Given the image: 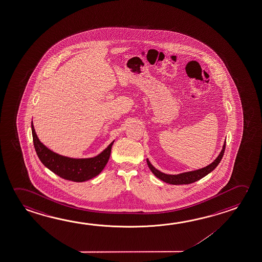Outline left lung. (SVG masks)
<instances>
[{
  "mask_svg": "<svg viewBox=\"0 0 262 262\" xmlns=\"http://www.w3.org/2000/svg\"><path fill=\"white\" fill-rule=\"evenodd\" d=\"M225 149H226V142L224 143L223 149L221 150L220 155L219 157L214 160L213 163L207 165L206 167L202 168L196 171H193V172H184V173H180V174H176V176H172V174H166L163 172H160L157 169H155L150 162L147 160V163L148 166L150 168V171L155 174L157 178L161 179V180L168 183L170 185H188V184H192L193 182L200 180L203 177L207 176L209 172H212L214 168L219 165L220 161L223 158L224 152H225Z\"/></svg>",
  "mask_w": 262,
  "mask_h": 262,
  "instance_id": "8db88e82",
  "label": "left lung"
}]
</instances>
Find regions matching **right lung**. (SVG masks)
I'll use <instances>...</instances> for the list:
<instances>
[{
    "mask_svg": "<svg viewBox=\"0 0 262 262\" xmlns=\"http://www.w3.org/2000/svg\"><path fill=\"white\" fill-rule=\"evenodd\" d=\"M32 134L35 151L40 161L52 172L73 182L90 180L101 172L106 166L112 152V142L107 148L94 158L73 159L57 155L39 141L32 122Z\"/></svg>",
    "mask_w": 262,
    "mask_h": 262,
    "instance_id": "1",
    "label": "right lung"
}]
</instances>
